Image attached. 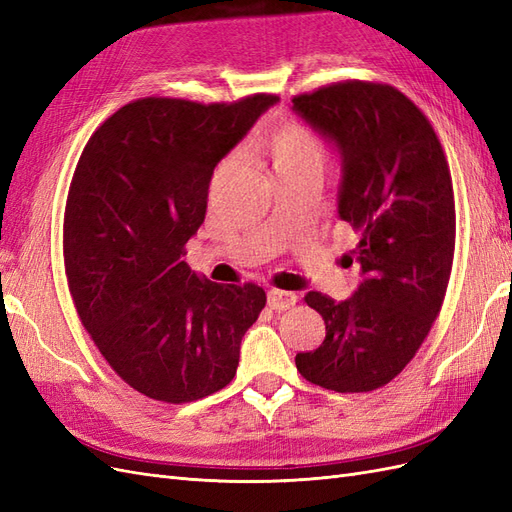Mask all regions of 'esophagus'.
Here are the masks:
<instances>
[{"label":"esophagus","mask_w":512,"mask_h":512,"mask_svg":"<svg viewBox=\"0 0 512 512\" xmlns=\"http://www.w3.org/2000/svg\"><path fill=\"white\" fill-rule=\"evenodd\" d=\"M267 303L271 309H275V312H284V309H290L294 303H297V294L271 288L267 294Z\"/></svg>","instance_id":"esophagus-1"}]
</instances>
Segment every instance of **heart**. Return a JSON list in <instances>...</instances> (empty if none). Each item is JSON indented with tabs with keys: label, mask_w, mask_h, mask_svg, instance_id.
<instances>
[{
	"label": "heart",
	"mask_w": 512,
	"mask_h": 512,
	"mask_svg": "<svg viewBox=\"0 0 512 512\" xmlns=\"http://www.w3.org/2000/svg\"><path fill=\"white\" fill-rule=\"evenodd\" d=\"M254 153L269 164L275 179L303 170H322L327 160V149L318 134L294 119L273 123L265 134L256 138ZM228 166L230 160H224L215 175L222 177Z\"/></svg>",
	"instance_id": "b5f03b06"
}]
</instances>
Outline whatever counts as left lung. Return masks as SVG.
Listing matches in <instances>:
<instances>
[{
	"instance_id": "8db88e82",
	"label": "left lung",
	"mask_w": 512,
	"mask_h": 512,
	"mask_svg": "<svg viewBox=\"0 0 512 512\" xmlns=\"http://www.w3.org/2000/svg\"><path fill=\"white\" fill-rule=\"evenodd\" d=\"M344 160L339 218L363 282L350 299L307 292L327 335L297 369L335 393H369L414 359L436 322L455 256V194L438 134L393 85L342 81L292 98Z\"/></svg>"
}]
</instances>
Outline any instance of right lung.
Masks as SVG:
<instances>
[{
  "label": "right lung",
  "instance_id": "add662e5",
  "mask_svg": "<svg viewBox=\"0 0 512 512\" xmlns=\"http://www.w3.org/2000/svg\"><path fill=\"white\" fill-rule=\"evenodd\" d=\"M273 102L134 100L76 164L64 213L72 301L106 363L151 399L188 404L224 389L267 303L260 286L213 284L181 258L205 222L215 164Z\"/></svg>",
  "mask_w": 512,
  "mask_h": 512
}]
</instances>
